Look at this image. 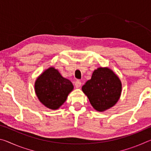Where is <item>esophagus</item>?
Instances as JSON below:
<instances>
[{"instance_id": "obj_1", "label": "esophagus", "mask_w": 151, "mask_h": 151, "mask_svg": "<svg viewBox=\"0 0 151 151\" xmlns=\"http://www.w3.org/2000/svg\"><path fill=\"white\" fill-rule=\"evenodd\" d=\"M81 84H82L81 82L80 81L77 80V81H75V86H76V88H79V87H80V86H81Z\"/></svg>"}]
</instances>
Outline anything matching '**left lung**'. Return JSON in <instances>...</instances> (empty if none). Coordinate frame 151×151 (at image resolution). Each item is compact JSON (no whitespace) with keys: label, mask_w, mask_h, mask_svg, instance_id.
Wrapping results in <instances>:
<instances>
[{"label":"left lung","mask_w":151,"mask_h":151,"mask_svg":"<svg viewBox=\"0 0 151 151\" xmlns=\"http://www.w3.org/2000/svg\"><path fill=\"white\" fill-rule=\"evenodd\" d=\"M91 105L98 111H104L116 103L121 96L122 85L120 79L108 68H99L91 80L82 87Z\"/></svg>","instance_id":"1"}]
</instances>
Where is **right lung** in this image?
<instances>
[{
    "label": "right lung",
    "instance_id": "add662e5",
    "mask_svg": "<svg viewBox=\"0 0 151 151\" xmlns=\"http://www.w3.org/2000/svg\"><path fill=\"white\" fill-rule=\"evenodd\" d=\"M35 92L39 101L48 108L57 109L65 103L73 85L63 78L57 70L51 67L45 70L35 82Z\"/></svg>",
    "mask_w": 151,
    "mask_h": 151
}]
</instances>
